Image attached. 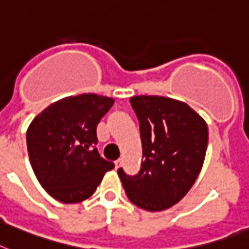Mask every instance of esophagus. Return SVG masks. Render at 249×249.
Instances as JSON below:
<instances>
[{"instance_id": "34e87169", "label": "esophagus", "mask_w": 249, "mask_h": 249, "mask_svg": "<svg viewBox=\"0 0 249 249\" xmlns=\"http://www.w3.org/2000/svg\"><path fill=\"white\" fill-rule=\"evenodd\" d=\"M121 163H123V160H121V159L116 160V161H115V166H116V167H120V166H121Z\"/></svg>"}]
</instances>
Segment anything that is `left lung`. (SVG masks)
Listing matches in <instances>:
<instances>
[{
	"instance_id": "left-lung-1",
	"label": "left lung",
	"mask_w": 249,
	"mask_h": 249,
	"mask_svg": "<svg viewBox=\"0 0 249 249\" xmlns=\"http://www.w3.org/2000/svg\"><path fill=\"white\" fill-rule=\"evenodd\" d=\"M139 120L143 162L137 175L118 174L135 206L162 211L187 195L201 173L209 143L206 121L180 101L159 96L131 97Z\"/></svg>"
}]
</instances>
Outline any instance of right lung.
<instances>
[{
	"instance_id": "add662e5",
	"label": "right lung",
	"mask_w": 249,
	"mask_h": 249,
	"mask_svg": "<svg viewBox=\"0 0 249 249\" xmlns=\"http://www.w3.org/2000/svg\"><path fill=\"white\" fill-rule=\"evenodd\" d=\"M114 105L94 93L66 97L34 118L26 131L30 165L44 191L62 203L94 193L114 162L97 151V125Z\"/></svg>"
}]
</instances>
